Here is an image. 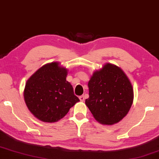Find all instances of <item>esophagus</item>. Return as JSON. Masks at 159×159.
<instances>
[{
	"label": "esophagus",
	"instance_id": "34e87169",
	"mask_svg": "<svg viewBox=\"0 0 159 159\" xmlns=\"http://www.w3.org/2000/svg\"><path fill=\"white\" fill-rule=\"evenodd\" d=\"M79 99H80V101H84V95H80V96H79Z\"/></svg>",
	"mask_w": 159,
	"mask_h": 159
}]
</instances>
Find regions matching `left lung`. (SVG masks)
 Returning <instances> with one entry per match:
<instances>
[{
	"instance_id": "obj_1",
	"label": "left lung",
	"mask_w": 159,
	"mask_h": 159,
	"mask_svg": "<svg viewBox=\"0 0 159 159\" xmlns=\"http://www.w3.org/2000/svg\"><path fill=\"white\" fill-rule=\"evenodd\" d=\"M89 98L85 105L98 122L113 125L129 112L134 93L129 79L120 68L107 64L94 72L89 82Z\"/></svg>"
}]
</instances>
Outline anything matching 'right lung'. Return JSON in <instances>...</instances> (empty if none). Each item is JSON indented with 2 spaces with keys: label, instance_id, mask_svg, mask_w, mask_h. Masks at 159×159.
Instances as JSON below:
<instances>
[{
  "label": "right lung",
  "instance_id": "add662e5",
  "mask_svg": "<svg viewBox=\"0 0 159 159\" xmlns=\"http://www.w3.org/2000/svg\"><path fill=\"white\" fill-rule=\"evenodd\" d=\"M67 70L59 63L44 65L32 75L25 84L24 98L30 111L45 122L61 119L79 98L66 78Z\"/></svg>",
  "mask_w": 159,
  "mask_h": 159
}]
</instances>
